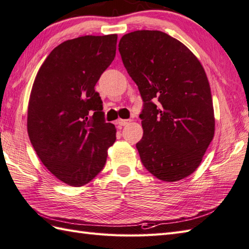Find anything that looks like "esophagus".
Returning <instances> with one entry per match:
<instances>
[{"label": "esophagus", "mask_w": 249, "mask_h": 249, "mask_svg": "<svg viewBox=\"0 0 249 249\" xmlns=\"http://www.w3.org/2000/svg\"><path fill=\"white\" fill-rule=\"evenodd\" d=\"M129 123H130L129 120H122V119L118 120V124H119L120 126H125V125L129 124Z\"/></svg>", "instance_id": "34e87169"}]
</instances>
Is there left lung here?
<instances>
[{
  "mask_svg": "<svg viewBox=\"0 0 249 249\" xmlns=\"http://www.w3.org/2000/svg\"><path fill=\"white\" fill-rule=\"evenodd\" d=\"M119 51L144 102L143 137L136 144L142 163L163 182L187 178L200 166L215 133L203 66L186 46L160 31L125 34Z\"/></svg>",
  "mask_w": 249,
  "mask_h": 249,
  "instance_id": "8db88e82",
  "label": "left lung"
}]
</instances>
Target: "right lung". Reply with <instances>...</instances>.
<instances>
[{"mask_svg": "<svg viewBox=\"0 0 249 249\" xmlns=\"http://www.w3.org/2000/svg\"><path fill=\"white\" fill-rule=\"evenodd\" d=\"M118 35H86L50 52L31 89L28 134L44 166L70 186L86 185L103 170L116 139L104 121L95 92L100 75L115 56Z\"/></svg>", "mask_w": 249, "mask_h": 249, "instance_id": "right-lung-1", "label": "right lung"}]
</instances>
